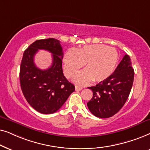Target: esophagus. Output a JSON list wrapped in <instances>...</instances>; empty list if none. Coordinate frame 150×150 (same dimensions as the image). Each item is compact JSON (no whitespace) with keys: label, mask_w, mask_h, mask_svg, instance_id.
Segmentation results:
<instances>
[{"label":"esophagus","mask_w":150,"mask_h":150,"mask_svg":"<svg viewBox=\"0 0 150 150\" xmlns=\"http://www.w3.org/2000/svg\"><path fill=\"white\" fill-rule=\"evenodd\" d=\"M83 88L81 87V86H75V91H81V89H82Z\"/></svg>","instance_id":"34e87169"}]
</instances>
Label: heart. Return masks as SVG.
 <instances>
[{
  "label": "heart",
  "instance_id": "heart-1",
  "mask_svg": "<svg viewBox=\"0 0 150 150\" xmlns=\"http://www.w3.org/2000/svg\"><path fill=\"white\" fill-rule=\"evenodd\" d=\"M119 54L115 48L104 45H86L77 50H68L63 57V69L67 77L74 75L86 65V70L74 77L79 84H86L93 79L101 82L115 72Z\"/></svg>",
  "mask_w": 150,
  "mask_h": 150
}]
</instances>
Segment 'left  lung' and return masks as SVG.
<instances>
[{
  "instance_id": "obj_1",
  "label": "left lung",
  "mask_w": 150,
  "mask_h": 150,
  "mask_svg": "<svg viewBox=\"0 0 150 150\" xmlns=\"http://www.w3.org/2000/svg\"><path fill=\"white\" fill-rule=\"evenodd\" d=\"M134 76L130 57L126 54L109 78L88 88L93 93L87 103L91 112L99 118H109L118 112L128 98Z\"/></svg>"
}]
</instances>
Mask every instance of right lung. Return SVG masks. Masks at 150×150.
<instances>
[{
    "label": "right lung",
    "instance_id": "right-lung-1",
    "mask_svg": "<svg viewBox=\"0 0 150 150\" xmlns=\"http://www.w3.org/2000/svg\"><path fill=\"white\" fill-rule=\"evenodd\" d=\"M38 49L52 53L53 62L49 69L41 70L35 66L34 55ZM62 58L60 41L54 38L38 40L23 53L20 69L22 91L30 105L42 114L57 112L75 91L63 74Z\"/></svg>",
    "mask_w": 150,
    "mask_h": 150
}]
</instances>
